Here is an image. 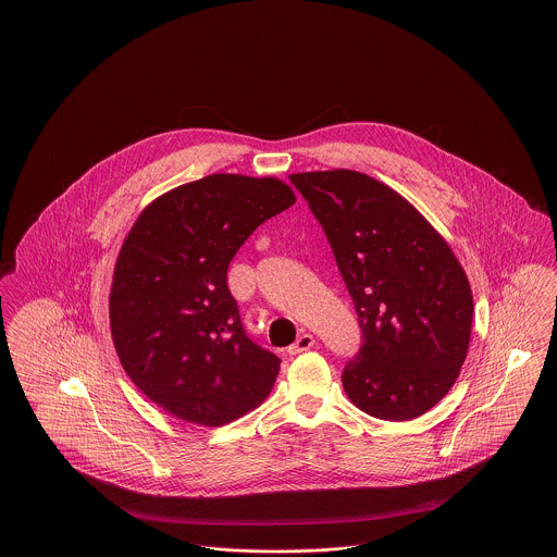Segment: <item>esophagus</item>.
Segmentation results:
<instances>
[{
    "label": "esophagus",
    "mask_w": 557,
    "mask_h": 557,
    "mask_svg": "<svg viewBox=\"0 0 557 557\" xmlns=\"http://www.w3.org/2000/svg\"><path fill=\"white\" fill-rule=\"evenodd\" d=\"M312 346H314V335L299 334L296 342L287 348V352H289V355H299V352H304V350H310Z\"/></svg>",
    "instance_id": "34e87169"
}]
</instances>
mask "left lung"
Returning <instances> with one entry per match:
<instances>
[{"label":"left lung","mask_w":557,"mask_h":557,"mask_svg":"<svg viewBox=\"0 0 557 557\" xmlns=\"http://www.w3.org/2000/svg\"><path fill=\"white\" fill-rule=\"evenodd\" d=\"M323 225L363 342L342 384L382 420L437 406L467 357L473 294L444 236L408 200L357 171L289 175Z\"/></svg>","instance_id":"left-lung-1"}]
</instances>
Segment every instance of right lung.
Masks as SVG:
<instances>
[{
    "label": "right lung",
    "mask_w": 557,
    "mask_h": 557,
    "mask_svg": "<svg viewBox=\"0 0 557 557\" xmlns=\"http://www.w3.org/2000/svg\"><path fill=\"white\" fill-rule=\"evenodd\" d=\"M274 177L215 173L144 209L113 270L110 325L120 363L156 406L223 426L270 395L281 359L243 330L227 265L253 230L289 209Z\"/></svg>",
    "instance_id": "right-lung-1"
}]
</instances>
